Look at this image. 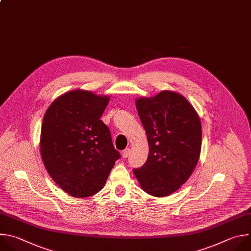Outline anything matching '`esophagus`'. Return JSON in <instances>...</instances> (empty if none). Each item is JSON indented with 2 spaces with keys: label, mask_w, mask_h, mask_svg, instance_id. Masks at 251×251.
<instances>
[{
  "label": "esophagus",
  "mask_w": 251,
  "mask_h": 251,
  "mask_svg": "<svg viewBox=\"0 0 251 251\" xmlns=\"http://www.w3.org/2000/svg\"><path fill=\"white\" fill-rule=\"evenodd\" d=\"M129 153H130V150H129V148H126L124 151L122 152V156H123V158H126L128 155H129Z\"/></svg>",
  "instance_id": "obj_1"
}]
</instances>
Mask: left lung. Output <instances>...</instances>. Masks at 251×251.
<instances>
[{
    "label": "left lung",
    "mask_w": 251,
    "mask_h": 251,
    "mask_svg": "<svg viewBox=\"0 0 251 251\" xmlns=\"http://www.w3.org/2000/svg\"><path fill=\"white\" fill-rule=\"evenodd\" d=\"M135 106L147 135L148 157L133 169L141 189L166 197L190 178L202 147L201 120L180 93L163 90L153 97H139Z\"/></svg>",
    "instance_id": "8db88e82"
}]
</instances>
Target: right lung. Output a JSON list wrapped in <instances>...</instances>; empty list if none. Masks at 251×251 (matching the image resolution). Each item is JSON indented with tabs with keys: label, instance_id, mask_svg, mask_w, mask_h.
Segmentation results:
<instances>
[{
	"label": "right lung",
	"instance_id": "1",
	"mask_svg": "<svg viewBox=\"0 0 251 251\" xmlns=\"http://www.w3.org/2000/svg\"><path fill=\"white\" fill-rule=\"evenodd\" d=\"M110 96L76 89L57 97L46 110L40 156L52 180L74 198L101 191L120 153L100 120Z\"/></svg>",
	"mask_w": 251,
	"mask_h": 251
}]
</instances>
